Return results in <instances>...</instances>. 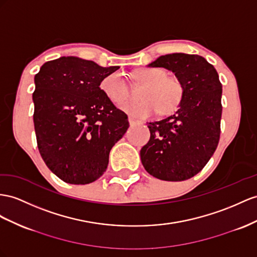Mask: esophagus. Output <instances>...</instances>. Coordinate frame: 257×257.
Segmentation results:
<instances>
[{
  "label": "esophagus",
  "instance_id": "obj_1",
  "mask_svg": "<svg viewBox=\"0 0 257 257\" xmlns=\"http://www.w3.org/2000/svg\"><path fill=\"white\" fill-rule=\"evenodd\" d=\"M137 122H138V121H137V120H135L134 118H131V117L129 118V123H130V126H135V124H136Z\"/></svg>",
  "mask_w": 257,
  "mask_h": 257
}]
</instances>
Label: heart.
Returning <instances> with one entry per match:
<instances>
[{
	"instance_id": "b5f03b06",
	"label": "heart",
	"mask_w": 257,
	"mask_h": 257,
	"mask_svg": "<svg viewBox=\"0 0 257 257\" xmlns=\"http://www.w3.org/2000/svg\"><path fill=\"white\" fill-rule=\"evenodd\" d=\"M138 81L146 83L141 102H128L120 106L121 110L136 119H146L156 115L172 114L179 108L185 89L177 78L167 77V71L159 67H146L136 71ZM101 90L108 100L119 105L128 98L129 91L121 72L115 71L105 76L101 81Z\"/></svg>"
}]
</instances>
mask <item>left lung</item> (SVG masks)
Instances as JSON below:
<instances>
[{
    "instance_id": "1",
    "label": "left lung",
    "mask_w": 257,
    "mask_h": 257,
    "mask_svg": "<svg viewBox=\"0 0 257 257\" xmlns=\"http://www.w3.org/2000/svg\"><path fill=\"white\" fill-rule=\"evenodd\" d=\"M149 67L173 71L185 89L176 114L149 122L151 137L140 151L142 165L157 179L182 181L206 165L220 136L222 87L212 64L200 55L160 56Z\"/></svg>"
}]
</instances>
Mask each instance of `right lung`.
<instances>
[{"mask_svg":"<svg viewBox=\"0 0 257 257\" xmlns=\"http://www.w3.org/2000/svg\"><path fill=\"white\" fill-rule=\"evenodd\" d=\"M118 66L63 56L35 76L34 122L38 149L52 173L71 185L104 174L111 148L129 127L128 116L102 92V79Z\"/></svg>","mask_w":257,"mask_h":257,"instance_id":"right-lung-1","label":"right lung"}]
</instances>
